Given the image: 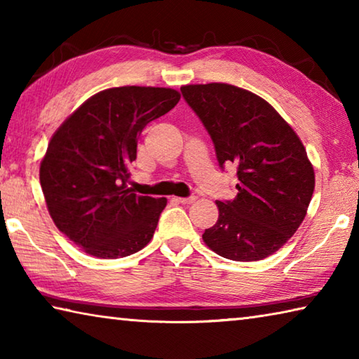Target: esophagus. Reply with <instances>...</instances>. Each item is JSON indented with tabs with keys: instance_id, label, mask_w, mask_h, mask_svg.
Segmentation results:
<instances>
[{
	"instance_id": "esophagus-1",
	"label": "esophagus",
	"mask_w": 359,
	"mask_h": 359,
	"mask_svg": "<svg viewBox=\"0 0 359 359\" xmlns=\"http://www.w3.org/2000/svg\"><path fill=\"white\" fill-rule=\"evenodd\" d=\"M175 201L180 202V204H191V202L196 201V198H194V196H190V198H175Z\"/></svg>"
}]
</instances>
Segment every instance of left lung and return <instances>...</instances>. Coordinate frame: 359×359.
Masks as SVG:
<instances>
[{
    "mask_svg": "<svg viewBox=\"0 0 359 359\" xmlns=\"http://www.w3.org/2000/svg\"><path fill=\"white\" fill-rule=\"evenodd\" d=\"M185 100L204 123L218 163L237 165L233 201H217L218 221L202 233L218 256L254 262L297 232L314 193V166L299 136L269 102L227 83L185 84Z\"/></svg>",
    "mask_w": 359,
    "mask_h": 359,
    "instance_id": "8db88e82",
    "label": "left lung"
}]
</instances>
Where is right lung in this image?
Segmentation results:
<instances>
[{"instance_id": "add662e5", "label": "right lung", "mask_w": 359, "mask_h": 359, "mask_svg": "<svg viewBox=\"0 0 359 359\" xmlns=\"http://www.w3.org/2000/svg\"><path fill=\"white\" fill-rule=\"evenodd\" d=\"M179 100L171 88H109L51 136L39 169L43 198L57 229L89 256L126 257L152 240L168 201L127 188L128 168L142 128Z\"/></svg>"}]
</instances>
